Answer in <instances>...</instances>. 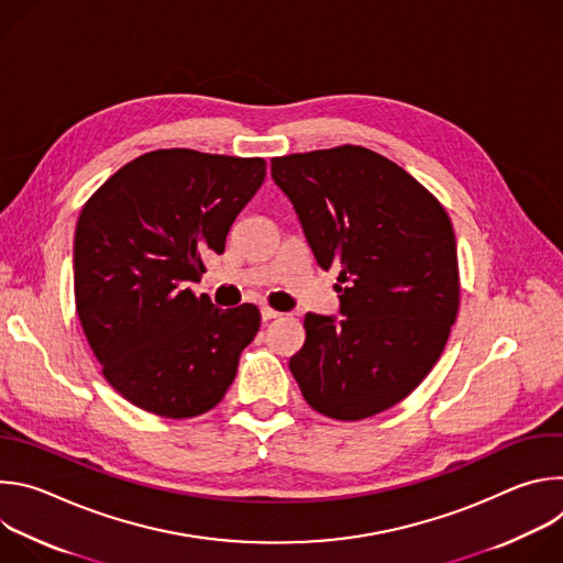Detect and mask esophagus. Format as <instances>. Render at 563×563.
Returning <instances> with one entry per match:
<instances>
[{
	"mask_svg": "<svg viewBox=\"0 0 563 563\" xmlns=\"http://www.w3.org/2000/svg\"><path fill=\"white\" fill-rule=\"evenodd\" d=\"M261 313H263V320H274V318H280V316H283L280 311H276V309H272V307H267V305L261 309Z\"/></svg>",
	"mask_w": 563,
	"mask_h": 563,
	"instance_id": "1",
	"label": "esophagus"
}]
</instances>
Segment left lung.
<instances>
[{
  "instance_id": "obj_1",
  "label": "left lung",
  "mask_w": 563,
  "mask_h": 563,
  "mask_svg": "<svg viewBox=\"0 0 563 563\" xmlns=\"http://www.w3.org/2000/svg\"><path fill=\"white\" fill-rule=\"evenodd\" d=\"M341 316H305L289 369L307 404L361 421L400 404L439 361L459 313V261L443 205L406 169L343 144L272 157Z\"/></svg>"
}]
</instances>
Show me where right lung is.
I'll list each match as a JSON object with an SVG mask.
<instances>
[{"mask_svg": "<svg viewBox=\"0 0 563 563\" xmlns=\"http://www.w3.org/2000/svg\"><path fill=\"white\" fill-rule=\"evenodd\" d=\"M267 174L263 157L157 148L115 172L75 229V307L104 378L140 410L216 408L261 328L245 302L218 309L189 285Z\"/></svg>", "mask_w": 563, "mask_h": 563, "instance_id": "obj_1", "label": "right lung"}]
</instances>
